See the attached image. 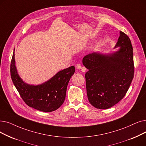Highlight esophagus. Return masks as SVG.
<instances>
[{"label": "esophagus", "instance_id": "obj_1", "mask_svg": "<svg viewBox=\"0 0 146 146\" xmlns=\"http://www.w3.org/2000/svg\"><path fill=\"white\" fill-rule=\"evenodd\" d=\"M76 67L77 69H79V70H80L82 68L81 65L80 64H77L76 65ZM85 70H86L85 68H83V69H82V72H85Z\"/></svg>", "mask_w": 146, "mask_h": 146}]
</instances>
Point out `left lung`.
I'll list each match as a JSON object with an SVG mask.
<instances>
[{
	"mask_svg": "<svg viewBox=\"0 0 146 146\" xmlns=\"http://www.w3.org/2000/svg\"><path fill=\"white\" fill-rule=\"evenodd\" d=\"M111 54L94 52L85 56L82 62L88 69L85 74L88 98L91 105L107 109L121 100L134 78L133 49L129 37L122 31Z\"/></svg>",
	"mask_w": 146,
	"mask_h": 146,
	"instance_id": "1",
	"label": "left lung"
}]
</instances>
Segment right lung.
Instances as JSON below:
<instances>
[{
  "label": "right lung",
  "instance_id": "obj_1",
  "mask_svg": "<svg viewBox=\"0 0 146 146\" xmlns=\"http://www.w3.org/2000/svg\"><path fill=\"white\" fill-rule=\"evenodd\" d=\"M14 52L11 63L12 82L21 97L29 107L44 112L58 109L64 103L68 82L75 72L74 66L62 70L39 85L25 83L19 76L15 65Z\"/></svg>",
  "mask_w": 146,
  "mask_h": 146
}]
</instances>
